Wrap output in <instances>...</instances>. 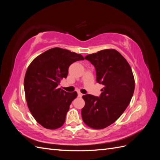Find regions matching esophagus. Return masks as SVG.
Wrapping results in <instances>:
<instances>
[{
    "label": "esophagus",
    "mask_w": 160,
    "mask_h": 160,
    "mask_svg": "<svg viewBox=\"0 0 160 160\" xmlns=\"http://www.w3.org/2000/svg\"><path fill=\"white\" fill-rule=\"evenodd\" d=\"M78 97L81 98V97H82V96H83V94H82V93H81L80 92H78Z\"/></svg>",
    "instance_id": "1"
}]
</instances>
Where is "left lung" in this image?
Wrapping results in <instances>:
<instances>
[{
	"label": "left lung",
	"mask_w": 160,
	"mask_h": 160,
	"mask_svg": "<svg viewBox=\"0 0 160 160\" xmlns=\"http://www.w3.org/2000/svg\"><path fill=\"white\" fill-rule=\"evenodd\" d=\"M96 68V80L104 85L100 98L83 96L85 105L83 122L94 129L104 128L121 116L130 103L135 89L131 66L120 53L113 49L101 50L84 57Z\"/></svg>",
	"instance_id": "8db88e82"
}]
</instances>
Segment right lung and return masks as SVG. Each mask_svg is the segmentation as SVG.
I'll use <instances>...</instances> for the list:
<instances>
[{
	"mask_svg": "<svg viewBox=\"0 0 160 160\" xmlns=\"http://www.w3.org/2000/svg\"><path fill=\"white\" fill-rule=\"evenodd\" d=\"M84 60L80 54L55 47L37 56L27 69L24 88L29 109L36 122L47 129L62 127L76 91L58 88L71 64Z\"/></svg>",
	"mask_w": 160,
	"mask_h": 160,
	"instance_id": "right-lung-1",
	"label": "right lung"
}]
</instances>
